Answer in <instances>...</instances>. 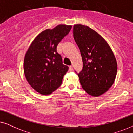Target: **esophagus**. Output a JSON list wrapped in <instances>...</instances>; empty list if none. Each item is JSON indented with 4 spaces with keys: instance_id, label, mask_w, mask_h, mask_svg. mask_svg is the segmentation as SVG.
Returning <instances> with one entry per match:
<instances>
[{
    "instance_id": "esophagus-1",
    "label": "esophagus",
    "mask_w": 133,
    "mask_h": 133,
    "mask_svg": "<svg viewBox=\"0 0 133 133\" xmlns=\"http://www.w3.org/2000/svg\"><path fill=\"white\" fill-rule=\"evenodd\" d=\"M69 70H70V71H72L73 70V67H72V65H71V66L69 67Z\"/></svg>"
}]
</instances>
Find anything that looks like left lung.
<instances>
[{"mask_svg":"<svg viewBox=\"0 0 133 133\" xmlns=\"http://www.w3.org/2000/svg\"><path fill=\"white\" fill-rule=\"evenodd\" d=\"M73 36L81 51L82 70L77 74L82 88L92 96L106 92L115 81L116 59L106 41L90 27L74 25Z\"/></svg>","mask_w":133,"mask_h":133,"instance_id":"obj_1","label":"left lung"}]
</instances>
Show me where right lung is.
Wrapping results in <instances>:
<instances>
[{
	"label": "right lung",
	"mask_w": 133,
	"mask_h": 133,
	"mask_svg": "<svg viewBox=\"0 0 133 133\" xmlns=\"http://www.w3.org/2000/svg\"><path fill=\"white\" fill-rule=\"evenodd\" d=\"M71 25H59L41 32L25 56L23 70L31 87L43 95H49L61 86L68 66L62 63L57 46L70 31Z\"/></svg>",
	"instance_id": "1"
}]
</instances>
